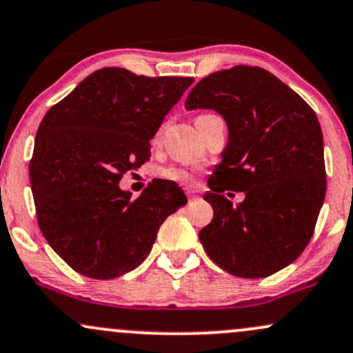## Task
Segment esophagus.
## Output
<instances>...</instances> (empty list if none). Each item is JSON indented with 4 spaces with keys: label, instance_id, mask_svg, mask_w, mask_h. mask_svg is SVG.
<instances>
[{
    "label": "esophagus",
    "instance_id": "obj_1",
    "mask_svg": "<svg viewBox=\"0 0 353 353\" xmlns=\"http://www.w3.org/2000/svg\"><path fill=\"white\" fill-rule=\"evenodd\" d=\"M185 196H188L189 201L196 199V197H199V191H194V189H185Z\"/></svg>",
    "mask_w": 353,
    "mask_h": 353
}]
</instances>
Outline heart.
Here are the masks:
<instances>
[{"label":"heart","instance_id":"1","mask_svg":"<svg viewBox=\"0 0 353 353\" xmlns=\"http://www.w3.org/2000/svg\"><path fill=\"white\" fill-rule=\"evenodd\" d=\"M162 176L165 179L174 181V183H179V184H189L192 181V172L191 170L184 169V168H168L162 170Z\"/></svg>","mask_w":353,"mask_h":353}]
</instances>
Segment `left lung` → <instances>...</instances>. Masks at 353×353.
<instances>
[{"mask_svg": "<svg viewBox=\"0 0 353 353\" xmlns=\"http://www.w3.org/2000/svg\"><path fill=\"white\" fill-rule=\"evenodd\" d=\"M185 108H211L228 125L204 194L214 211L199 233L209 258L239 278L292 265L312 239L327 191L315 112L270 72L245 65L201 80ZM228 188L245 192V201L233 207L222 196Z\"/></svg>", "mask_w": 353, "mask_h": 353, "instance_id": "8db88e82", "label": "left lung"}]
</instances>
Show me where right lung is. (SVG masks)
<instances>
[{"label": "right lung", "mask_w": 353, "mask_h": 353, "mask_svg": "<svg viewBox=\"0 0 353 353\" xmlns=\"http://www.w3.org/2000/svg\"><path fill=\"white\" fill-rule=\"evenodd\" d=\"M192 82L100 68L41 120L30 162L38 226L83 276L137 268L164 219L188 204L174 181L154 179L137 199L119 181L150 157V139Z\"/></svg>", "instance_id": "1"}]
</instances>
